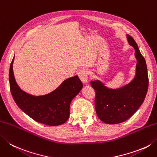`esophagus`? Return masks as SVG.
<instances>
[{"mask_svg": "<svg viewBox=\"0 0 157 157\" xmlns=\"http://www.w3.org/2000/svg\"><path fill=\"white\" fill-rule=\"evenodd\" d=\"M78 76L79 79H81V81L82 82L83 84H87L88 82V71H86V69H83L79 71L78 73Z\"/></svg>", "mask_w": 157, "mask_h": 157, "instance_id": "obj_1", "label": "esophagus"}]
</instances>
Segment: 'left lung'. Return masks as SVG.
Segmentation results:
<instances>
[{"label": "left lung", "mask_w": 157, "mask_h": 157, "mask_svg": "<svg viewBox=\"0 0 157 157\" xmlns=\"http://www.w3.org/2000/svg\"><path fill=\"white\" fill-rule=\"evenodd\" d=\"M128 44L135 49L137 60L134 78L125 86L112 89L99 79L90 82L95 91L94 105L97 115L106 124H119L130 118L142 105L148 88L146 60L133 38L127 35Z\"/></svg>", "instance_id": "1"}]
</instances>
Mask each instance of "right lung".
Here are the masks:
<instances>
[{"label":"right lung","instance_id":"add662e5","mask_svg":"<svg viewBox=\"0 0 157 157\" xmlns=\"http://www.w3.org/2000/svg\"><path fill=\"white\" fill-rule=\"evenodd\" d=\"M13 60L14 57L9 69V85L12 97L17 105L39 123L49 126L64 123L69 118L71 101L83 88L78 76L65 79L50 93L35 96L23 91L15 82L13 71Z\"/></svg>","mask_w":157,"mask_h":157}]
</instances>
